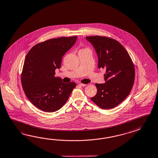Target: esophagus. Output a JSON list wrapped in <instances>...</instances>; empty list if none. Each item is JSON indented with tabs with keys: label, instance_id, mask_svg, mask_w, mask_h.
I'll use <instances>...</instances> for the list:
<instances>
[{
	"label": "esophagus",
	"instance_id": "obj_1",
	"mask_svg": "<svg viewBox=\"0 0 158 158\" xmlns=\"http://www.w3.org/2000/svg\"><path fill=\"white\" fill-rule=\"evenodd\" d=\"M79 85L81 86V87H85V86H86L87 85V84H82V83H79Z\"/></svg>",
	"mask_w": 158,
	"mask_h": 158
}]
</instances>
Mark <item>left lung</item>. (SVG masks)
<instances>
[{
    "label": "left lung",
    "mask_w": 158,
    "mask_h": 158,
    "mask_svg": "<svg viewBox=\"0 0 158 158\" xmlns=\"http://www.w3.org/2000/svg\"><path fill=\"white\" fill-rule=\"evenodd\" d=\"M98 56V69H104L105 83L95 84L97 94L91 100L103 109H112L129 95L135 70L129 54L115 40L102 36L86 37Z\"/></svg>",
    "instance_id": "obj_1"
}]
</instances>
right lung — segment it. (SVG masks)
Returning a JSON list of instances; mask_svg holds the SVG:
<instances>
[{"label": "right lung", "instance_id": "add662e5", "mask_svg": "<svg viewBox=\"0 0 158 158\" xmlns=\"http://www.w3.org/2000/svg\"><path fill=\"white\" fill-rule=\"evenodd\" d=\"M77 36L50 39L34 46L25 57L21 84L29 100L46 112L59 110L66 102L76 83H63L56 77L62 58L72 48Z\"/></svg>", "mask_w": 158, "mask_h": 158}]
</instances>
